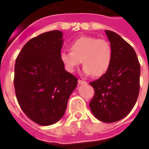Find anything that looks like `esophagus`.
Listing matches in <instances>:
<instances>
[{
	"label": "esophagus",
	"instance_id": "34e87169",
	"mask_svg": "<svg viewBox=\"0 0 149 149\" xmlns=\"http://www.w3.org/2000/svg\"><path fill=\"white\" fill-rule=\"evenodd\" d=\"M87 83L86 81H82V80H78V84L79 85H83V84H86Z\"/></svg>",
	"mask_w": 149,
	"mask_h": 149
}]
</instances>
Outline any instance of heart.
<instances>
[{"label":"heart","instance_id":"heart-1","mask_svg":"<svg viewBox=\"0 0 149 149\" xmlns=\"http://www.w3.org/2000/svg\"><path fill=\"white\" fill-rule=\"evenodd\" d=\"M71 51H62L60 61L65 71L72 73L82 62L84 75L103 76L110 68L113 50L109 42L93 36H81L71 42Z\"/></svg>","mask_w":149,"mask_h":149}]
</instances>
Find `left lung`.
Segmentation results:
<instances>
[{
  "label": "left lung",
  "mask_w": 149,
  "mask_h": 149,
  "mask_svg": "<svg viewBox=\"0 0 149 149\" xmlns=\"http://www.w3.org/2000/svg\"><path fill=\"white\" fill-rule=\"evenodd\" d=\"M113 50L109 70L89 83L95 95L89 103L93 115L103 122L112 123L131 111L139 92L140 65L136 52L120 36L105 30Z\"/></svg>",
  "instance_id": "left-lung-1"
}]
</instances>
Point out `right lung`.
Returning <instances> with one entry per match:
<instances>
[{"mask_svg":"<svg viewBox=\"0 0 149 149\" xmlns=\"http://www.w3.org/2000/svg\"><path fill=\"white\" fill-rule=\"evenodd\" d=\"M63 33L52 30L29 40L15 64L14 86L21 108L40 125L58 122L77 79L66 72L60 61Z\"/></svg>","mask_w":149,"mask_h":149,"instance_id":"1","label":"right lung"}]
</instances>
